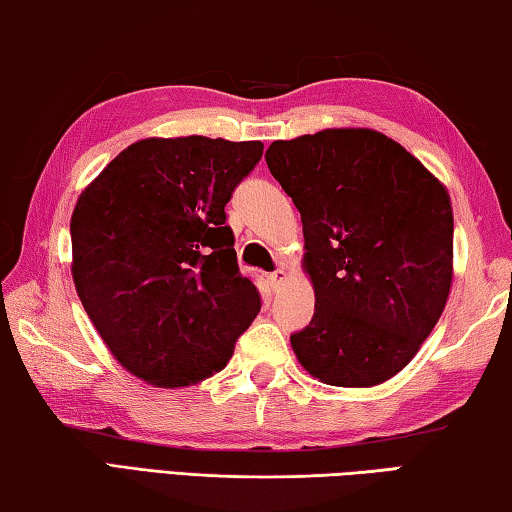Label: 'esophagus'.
I'll use <instances>...</instances> for the list:
<instances>
[{"mask_svg": "<svg viewBox=\"0 0 512 512\" xmlns=\"http://www.w3.org/2000/svg\"><path fill=\"white\" fill-rule=\"evenodd\" d=\"M284 280H287V273L282 271V268H277V271H273V273H268V282H271V287L273 289H277V287H282L284 284Z\"/></svg>", "mask_w": 512, "mask_h": 512, "instance_id": "1", "label": "esophagus"}]
</instances>
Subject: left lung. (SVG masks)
Instances as JSON below:
<instances>
[{
    "mask_svg": "<svg viewBox=\"0 0 512 512\" xmlns=\"http://www.w3.org/2000/svg\"><path fill=\"white\" fill-rule=\"evenodd\" d=\"M302 219L316 309L291 348L329 386L397 375L452 289L454 214L445 185L391 137L327 128L266 151Z\"/></svg>",
    "mask_w": 512,
    "mask_h": 512,
    "instance_id": "8db88e82",
    "label": "left lung"
}]
</instances>
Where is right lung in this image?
Instances as JSON below:
<instances>
[{
  "instance_id": "right-lung-1",
  "label": "right lung",
  "mask_w": 512,
  "mask_h": 512,
  "mask_svg": "<svg viewBox=\"0 0 512 512\" xmlns=\"http://www.w3.org/2000/svg\"><path fill=\"white\" fill-rule=\"evenodd\" d=\"M262 151V142L149 137L121 151L76 201V293L112 357L146 384L212 377L259 314L225 203Z\"/></svg>"
}]
</instances>
